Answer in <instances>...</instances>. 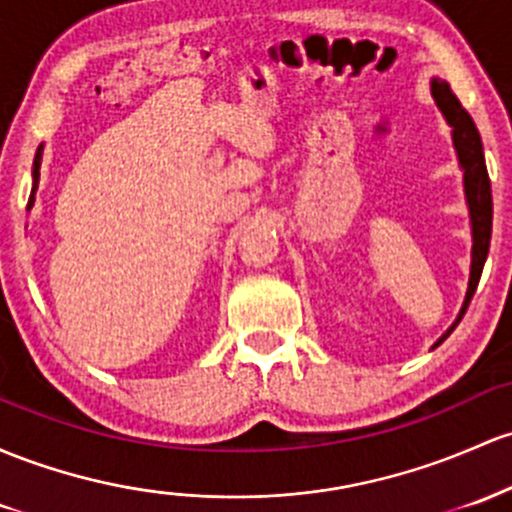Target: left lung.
<instances>
[{"label":"left lung","mask_w":512,"mask_h":512,"mask_svg":"<svg viewBox=\"0 0 512 512\" xmlns=\"http://www.w3.org/2000/svg\"><path fill=\"white\" fill-rule=\"evenodd\" d=\"M432 97L435 104L440 106L445 121L452 126V143L457 150L459 167L464 170V194L466 204H469V216H471V274H469V289H466V299L462 303V311H459L457 320H454L452 328L435 342L442 345L449 338L454 328L459 325V320L464 318L466 308H469L471 296H474L476 286H479L481 272H484V262L488 257V245H491V226H493V201H491V179H488L486 160H484V145H481V136L476 131L474 121L466 114L464 106L459 104V99L454 97L452 89L445 80H432Z\"/></svg>","instance_id":"obj_1"}]
</instances>
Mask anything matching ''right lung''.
<instances>
[{
  "label": "right lung",
  "mask_w": 512,
  "mask_h": 512,
  "mask_svg": "<svg viewBox=\"0 0 512 512\" xmlns=\"http://www.w3.org/2000/svg\"><path fill=\"white\" fill-rule=\"evenodd\" d=\"M41 160H43V145H38L36 150V157H33V189H31V199H28V209L33 206V194H36L38 189V177H41Z\"/></svg>",
  "instance_id": "obj_1"
}]
</instances>
